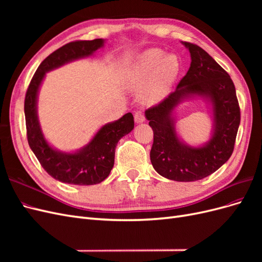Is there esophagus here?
<instances>
[{
  "label": "esophagus",
  "instance_id": "esophagus-1",
  "mask_svg": "<svg viewBox=\"0 0 262 262\" xmlns=\"http://www.w3.org/2000/svg\"><path fill=\"white\" fill-rule=\"evenodd\" d=\"M134 120H136L137 123H141L145 121V116L142 112H137L136 115H134Z\"/></svg>",
  "mask_w": 262,
  "mask_h": 262
}]
</instances>
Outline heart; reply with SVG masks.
<instances>
[{"mask_svg": "<svg viewBox=\"0 0 262 262\" xmlns=\"http://www.w3.org/2000/svg\"><path fill=\"white\" fill-rule=\"evenodd\" d=\"M160 49H150L126 70L125 81L131 87L146 84L143 99L147 104L161 100L179 73V61L176 55L167 54Z\"/></svg>", "mask_w": 262, "mask_h": 262, "instance_id": "b5f03b06", "label": "heart"}]
</instances>
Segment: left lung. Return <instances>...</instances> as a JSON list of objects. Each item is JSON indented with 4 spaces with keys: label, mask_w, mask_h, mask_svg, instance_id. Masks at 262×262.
<instances>
[{
    "label": "left lung",
    "mask_w": 262,
    "mask_h": 262,
    "mask_svg": "<svg viewBox=\"0 0 262 262\" xmlns=\"http://www.w3.org/2000/svg\"><path fill=\"white\" fill-rule=\"evenodd\" d=\"M190 51L191 64L175 92L145 112L154 138L150 162L163 177L176 181H195L216 171L231 157L241 123V108L231 76L199 46L182 42ZM209 97L213 106L214 132L209 143L190 148L179 141L172 110L185 96Z\"/></svg>",
    "instance_id": "left-lung-1"
}]
</instances>
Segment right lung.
<instances>
[{
    "label": "right lung",
    "mask_w": 262,
    "mask_h": 262,
    "mask_svg": "<svg viewBox=\"0 0 262 262\" xmlns=\"http://www.w3.org/2000/svg\"><path fill=\"white\" fill-rule=\"evenodd\" d=\"M102 45V39H94L76 40L62 46L40 63L26 92L24 109L28 144L42 168L51 177L64 184L90 186L104 181L114 167L115 150L119 140L134 128L133 115L125 114L119 120L105 124L90 144L72 154L54 150L42 136L37 118L36 102L39 86L46 72L67 62L91 55Z\"/></svg>",
    "instance_id": "right-lung-1"
}]
</instances>
